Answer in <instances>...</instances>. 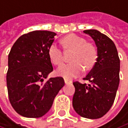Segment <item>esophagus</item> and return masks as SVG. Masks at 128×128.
<instances>
[{"label":"esophagus","instance_id":"34e87169","mask_svg":"<svg viewBox=\"0 0 128 128\" xmlns=\"http://www.w3.org/2000/svg\"><path fill=\"white\" fill-rule=\"evenodd\" d=\"M64 82H65V84H70V83H72V80H68V79L64 78Z\"/></svg>","mask_w":128,"mask_h":128}]
</instances>
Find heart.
<instances>
[{
  "mask_svg": "<svg viewBox=\"0 0 128 128\" xmlns=\"http://www.w3.org/2000/svg\"><path fill=\"white\" fill-rule=\"evenodd\" d=\"M62 44L65 50H72L70 56L71 63L62 65L57 73L65 78H72L77 76L83 70H89L95 65L98 59L96 47L87 40L76 34H69L62 40ZM48 56L50 62L56 66H60L64 61L62 50L52 44L48 49Z\"/></svg>",
  "mask_w": 128,
  "mask_h": 128,
  "instance_id": "b5f03b06",
  "label": "heart"
}]
</instances>
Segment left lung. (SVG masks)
<instances>
[{
    "instance_id": "left-lung-1",
    "label": "left lung",
    "mask_w": 128,
    "mask_h": 128,
    "mask_svg": "<svg viewBox=\"0 0 128 128\" xmlns=\"http://www.w3.org/2000/svg\"><path fill=\"white\" fill-rule=\"evenodd\" d=\"M95 42L98 59L84 80L89 84L73 83L76 92L72 106L80 116L99 119L111 108L120 84V61L114 42L106 35L94 29L85 30Z\"/></svg>"
}]
</instances>
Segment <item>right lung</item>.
<instances>
[{"mask_svg":"<svg viewBox=\"0 0 128 128\" xmlns=\"http://www.w3.org/2000/svg\"><path fill=\"white\" fill-rule=\"evenodd\" d=\"M56 33L34 30L22 35L13 44L8 58L6 84L11 105L20 115L39 118L50 109L64 86L62 77L44 81L53 70L48 49Z\"/></svg>","mask_w":128,"mask_h":128,"instance_id":"add662e5","label":"right lung"}]
</instances>
